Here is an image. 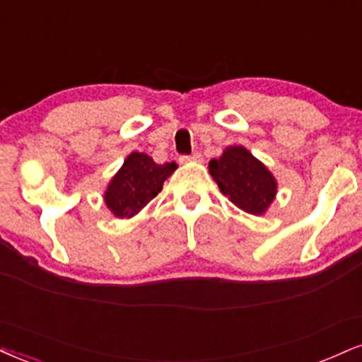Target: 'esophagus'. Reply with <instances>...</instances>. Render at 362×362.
<instances>
[{
	"label": "esophagus",
	"instance_id": "obj_1",
	"mask_svg": "<svg viewBox=\"0 0 362 362\" xmlns=\"http://www.w3.org/2000/svg\"><path fill=\"white\" fill-rule=\"evenodd\" d=\"M200 160H202V156H200V153H194V155H184V156H180V163L200 162Z\"/></svg>",
	"mask_w": 362,
	"mask_h": 362
}]
</instances>
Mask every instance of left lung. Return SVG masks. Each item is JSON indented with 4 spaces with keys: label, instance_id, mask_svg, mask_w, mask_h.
Returning <instances> with one entry per match:
<instances>
[{
    "label": "left lung",
    "instance_id": "1",
    "mask_svg": "<svg viewBox=\"0 0 362 362\" xmlns=\"http://www.w3.org/2000/svg\"><path fill=\"white\" fill-rule=\"evenodd\" d=\"M209 173L221 192L247 214L263 216L276 197L275 175L241 145L228 146L219 158L211 160Z\"/></svg>",
    "mask_w": 362,
    "mask_h": 362
}]
</instances>
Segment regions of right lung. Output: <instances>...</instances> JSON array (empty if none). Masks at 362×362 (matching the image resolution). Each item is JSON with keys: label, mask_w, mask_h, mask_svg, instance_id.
Masks as SVG:
<instances>
[{"label": "right lung", "mask_w": 362, "mask_h": 362, "mask_svg": "<svg viewBox=\"0 0 362 362\" xmlns=\"http://www.w3.org/2000/svg\"><path fill=\"white\" fill-rule=\"evenodd\" d=\"M177 167L175 162L158 165L146 153L132 151L107 184L104 204L117 219H132L158 195Z\"/></svg>", "instance_id": "obj_1"}]
</instances>
